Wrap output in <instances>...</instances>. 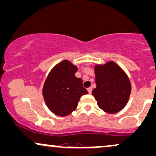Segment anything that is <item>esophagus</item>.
I'll return each mask as SVG.
<instances>
[{
    "mask_svg": "<svg viewBox=\"0 0 156 156\" xmlns=\"http://www.w3.org/2000/svg\"><path fill=\"white\" fill-rule=\"evenodd\" d=\"M88 94H91V91H92V88H91V87H90V88H88Z\"/></svg>",
    "mask_w": 156,
    "mask_h": 156,
    "instance_id": "esophagus-1",
    "label": "esophagus"
}]
</instances>
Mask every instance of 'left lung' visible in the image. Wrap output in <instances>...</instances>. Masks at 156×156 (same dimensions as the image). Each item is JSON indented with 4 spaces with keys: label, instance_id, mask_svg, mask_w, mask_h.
I'll return each instance as SVG.
<instances>
[{
    "label": "left lung",
    "instance_id": "8db88e82",
    "mask_svg": "<svg viewBox=\"0 0 156 156\" xmlns=\"http://www.w3.org/2000/svg\"><path fill=\"white\" fill-rule=\"evenodd\" d=\"M94 70L97 87L92 94L98 106L109 114L120 112L126 105L131 92L128 76L114 62L96 65Z\"/></svg>",
    "mask_w": 156,
    "mask_h": 156
}]
</instances>
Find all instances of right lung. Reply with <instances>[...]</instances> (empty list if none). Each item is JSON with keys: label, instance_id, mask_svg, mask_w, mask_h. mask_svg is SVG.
Returning a JSON list of instances; mask_svg holds the SVG:
<instances>
[{"label": "right lung", "instance_id": "add662e5", "mask_svg": "<svg viewBox=\"0 0 156 156\" xmlns=\"http://www.w3.org/2000/svg\"><path fill=\"white\" fill-rule=\"evenodd\" d=\"M76 66L64 60L50 72L43 87V96L48 108L58 116H67L76 109L80 97L88 92L83 80L75 76Z\"/></svg>", "mask_w": 156, "mask_h": 156}]
</instances>
